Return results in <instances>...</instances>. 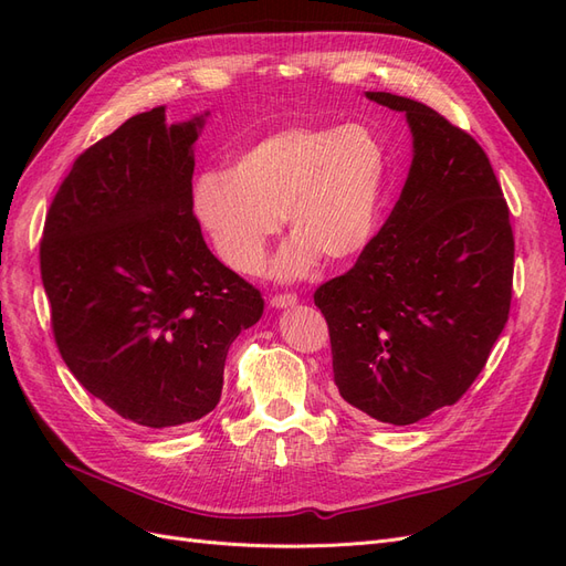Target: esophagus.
<instances>
[{
  "instance_id": "1",
  "label": "esophagus",
  "mask_w": 566,
  "mask_h": 566,
  "mask_svg": "<svg viewBox=\"0 0 566 566\" xmlns=\"http://www.w3.org/2000/svg\"><path fill=\"white\" fill-rule=\"evenodd\" d=\"M269 304L273 306V310H287V306H295V304H297V295H290V293H285V295H273V297L269 300Z\"/></svg>"
}]
</instances>
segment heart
Masks as SVG:
<instances>
[{
    "label": "heart",
    "mask_w": 566,
    "mask_h": 566,
    "mask_svg": "<svg viewBox=\"0 0 566 566\" xmlns=\"http://www.w3.org/2000/svg\"><path fill=\"white\" fill-rule=\"evenodd\" d=\"M389 150L366 125L290 127L250 146L231 172L196 177L191 205L217 256L238 273L260 271L283 217L293 231L276 260L297 279L321 256L349 262L378 231Z\"/></svg>",
    "instance_id": "1"
}]
</instances>
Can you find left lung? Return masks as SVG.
Masks as SVG:
<instances>
[{"label":"left lung","instance_id":"obj_1","mask_svg":"<svg viewBox=\"0 0 566 566\" xmlns=\"http://www.w3.org/2000/svg\"><path fill=\"white\" fill-rule=\"evenodd\" d=\"M366 98L406 113L413 163L380 233L314 302L339 397L380 422L413 424L455 403L486 366L510 314L515 238L468 132L413 98Z\"/></svg>","mask_w":566,"mask_h":566}]
</instances>
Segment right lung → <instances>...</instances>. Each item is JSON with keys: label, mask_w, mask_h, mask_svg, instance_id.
<instances>
[{"label": "right lung", "mask_w": 566, "mask_h": 566, "mask_svg": "<svg viewBox=\"0 0 566 566\" xmlns=\"http://www.w3.org/2000/svg\"><path fill=\"white\" fill-rule=\"evenodd\" d=\"M205 115L167 125L158 106L129 117L75 160L44 221L40 269L65 366L150 430L214 410L231 342L264 312L193 214Z\"/></svg>", "instance_id": "obj_1"}]
</instances>
